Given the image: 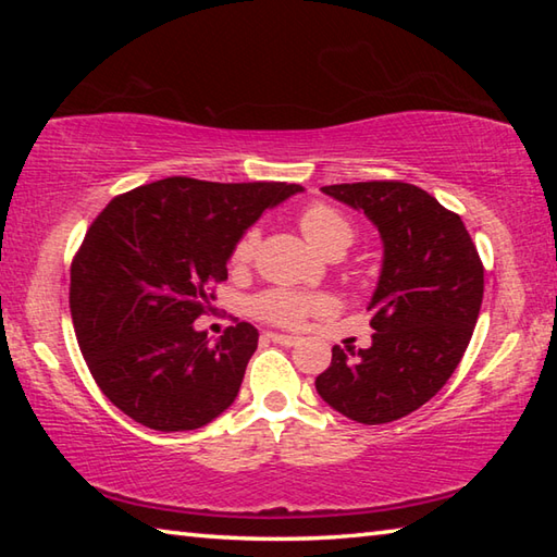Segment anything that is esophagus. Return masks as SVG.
I'll use <instances>...</instances> for the list:
<instances>
[{"instance_id":"34e87169","label":"esophagus","mask_w":557,"mask_h":557,"mask_svg":"<svg viewBox=\"0 0 557 557\" xmlns=\"http://www.w3.org/2000/svg\"><path fill=\"white\" fill-rule=\"evenodd\" d=\"M265 338H270V342L275 344H282V346H295L299 338L297 336H289V334H275V332H268Z\"/></svg>"}]
</instances>
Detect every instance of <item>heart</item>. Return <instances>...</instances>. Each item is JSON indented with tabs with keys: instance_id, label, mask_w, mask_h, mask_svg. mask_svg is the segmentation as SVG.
<instances>
[{
	"instance_id": "b5f03b06",
	"label": "heart",
	"mask_w": 557,
	"mask_h": 557,
	"mask_svg": "<svg viewBox=\"0 0 557 557\" xmlns=\"http://www.w3.org/2000/svg\"><path fill=\"white\" fill-rule=\"evenodd\" d=\"M299 228L305 233V238L312 243L314 248L326 252V256L346 250L348 245L354 243L351 221L329 203L307 206V209L299 213ZM258 243H260V231L256 225H252V228H245L231 248V268L233 270L248 268L252 258H256ZM248 309L252 317L260 319V322L297 329L305 324V319L309 314L329 312V309H332V299L324 295H305V292H295L285 287H270L265 292H258V295L250 299Z\"/></svg>"
}]
</instances>
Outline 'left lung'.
Returning a JSON list of instances; mask_svg holds the SVG:
<instances>
[{
  "label": "left lung",
  "mask_w": 557,
  "mask_h": 557,
  "mask_svg": "<svg viewBox=\"0 0 557 557\" xmlns=\"http://www.w3.org/2000/svg\"><path fill=\"white\" fill-rule=\"evenodd\" d=\"M375 223L383 272L371 299L373 344L332 348L317 393L363 425L400 420L449 381L474 334L484 265L455 211L405 182L324 186Z\"/></svg>",
  "instance_id": "left-lung-1"
}]
</instances>
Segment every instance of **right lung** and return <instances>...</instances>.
<instances>
[{
	"label": "right lung",
	"instance_id": "obj_1",
	"mask_svg": "<svg viewBox=\"0 0 557 557\" xmlns=\"http://www.w3.org/2000/svg\"><path fill=\"white\" fill-rule=\"evenodd\" d=\"M299 184H215L172 176L112 199L71 262V317L106 398L139 425H209L240 391L258 329L228 326L209 344L194 322L228 280L233 243Z\"/></svg>",
	"mask_w": 557,
	"mask_h": 557
}]
</instances>
